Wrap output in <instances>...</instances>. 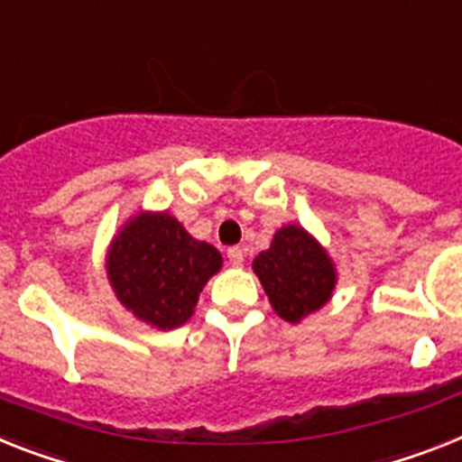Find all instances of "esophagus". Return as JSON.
I'll return each instance as SVG.
<instances>
[{"label": "esophagus", "mask_w": 462, "mask_h": 462, "mask_svg": "<svg viewBox=\"0 0 462 462\" xmlns=\"http://www.w3.org/2000/svg\"><path fill=\"white\" fill-rule=\"evenodd\" d=\"M227 261H230L232 267H242L244 265V249H239V246H232V249H227Z\"/></svg>", "instance_id": "1"}]
</instances>
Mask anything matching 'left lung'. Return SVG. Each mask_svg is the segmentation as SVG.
<instances>
[{
  "label": "left lung",
  "instance_id": "obj_1",
  "mask_svg": "<svg viewBox=\"0 0 462 462\" xmlns=\"http://www.w3.org/2000/svg\"><path fill=\"white\" fill-rule=\"evenodd\" d=\"M254 273L274 312L291 324L327 305L336 289L333 261L300 225H284L274 232L270 249L255 255Z\"/></svg>",
  "mask_w": 462,
  "mask_h": 462
}]
</instances>
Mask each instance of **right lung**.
Listing matches in <instances>:
<instances>
[{"label": "right lung", "mask_w": 462, "mask_h": 462, "mask_svg": "<svg viewBox=\"0 0 462 462\" xmlns=\"http://www.w3.org/2000/svg\"><path fill=\"white\" fill-rule=\"evenodd\" d=\"M223 265L218 249L189 237L169 213H138L112 239L107 279L124 308L145 324L178 328Z\"/></svg>", "instance_id": "1"}]
</instances>
